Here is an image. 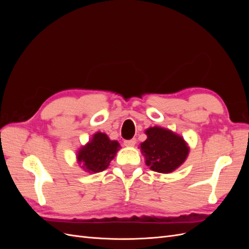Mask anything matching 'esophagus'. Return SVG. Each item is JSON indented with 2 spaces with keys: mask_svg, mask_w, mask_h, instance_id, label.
Instances as JSON below:
<instances>
[{
  "mask_svg": "<svg viewBox=\"0 0 249 249\" xmlns=\"http://www.w3.org/2000/svg\"><path fill=\"white\" fill-rule=\"evenodd\" d=\"M124 144L127 147H133L135 146V144H136V139H131V140H125L124 142Z\"/></svg>",
  "mask_w": 249,
  "mask_h": 249,
  "instance_id": "34e87169",
  "label": "esophagus"
}]
</instances>
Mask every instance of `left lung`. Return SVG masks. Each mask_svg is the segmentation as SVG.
Listing matches in <instances>:
<instances>
[{
    "mask_svg": "<svg viewBox=\"0 0 249 249\" xmlns=\"http://www.w3.org/2000/svg\"><path fill=\"white\" fill-rule=\"evenodd\" d=\"M145 134L147 138L140 143V149L149 169L170 173L186 161L190 147L178 134L162 126H150Z\"/></svg>",
    "mask_w": 249,
    "mask_h": 249,
    "instance_id": "1",
    "label": "left lung"
}]
</instances>
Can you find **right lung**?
<instances>
[{"mask_svg": "<svg viewBox=\"0 0 249 249\" xmlns=\"http://www.w3.org/2000/svg\"><path fill=\"white\" fill-rule=\"evenodd\" d=\"M119 148L120 144L116 140H111L107 134L96 132L77 150V162L88 173L101 172L108 168Z\"/></svg>", "mask_w": 249, "mask_h": 249, "instance_id": "1", "label": "right lung"}]
</instances>
